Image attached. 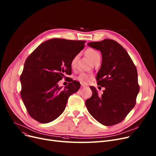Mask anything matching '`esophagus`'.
I'll return each mask as SVG.
<instances>
[{
  "label": "esophagus",
  "mask_w": 156,
  "mask_h": 156,
  "mask_svg": "<svg viewBox=\"0 0 156 156\" xmlns=\"http://www.w3.org/2000/svg\"><path fill=\"white\" fill-rule=\"evenodd\" d=\"M87 86H85V85H83V84H81V88H85V87H86Z\"/></svg>",
  "instance_id": "1"
}]
</instances>
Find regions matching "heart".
I'll list each match as a JSON object with an SVG mask.
<instances>
[{
	"label": "heart",
	"mask_w": 156,
	"mask_h": 156,
	"mask_svg": "<svg viewBox=\"0 0 156 156\" xmlns=\"http://www.w3.org/2000/svg\"><path fill=\"white\" fill-rule=\"evenodd\" d=\"M86 54H87V55L88 58L90 59L92 62H94L95 59H97L98 58H100V54L97 51H95V49H94V48L88 49V50L86 52ZM77 58H78V55H76L73 59V60L71 61L72 67H73L75 65ZM77 80L78 81H80L81 83L87 84V83H89L90 81V80H92V76L87 75V74L81 73L77 77Z\"/></svg>",
	"instance_id": "heart-1"
}]
</instances>
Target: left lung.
I'll return each instance as SVG.
<instances>
[{
  "label": "left lung",
  "mask_w": 156,
  "mask_h": 156,
  "mask_svg": "<svg viewBox=\"0 0 156 156\" xmlns=\"http://www.w3.org/2000/svg\"><path fill=\"white\" fill-rule=\"evenodd\" d=\"M87 45L102 54L96 80L104 87L100 97L91 86L92 95L85 102L89 113L104 126L119 123L132 111L140 90L135 66L125 49L116 41L104 39Z\"/></svg>",
  "instance_id": "obj_1"
}]
</instances>
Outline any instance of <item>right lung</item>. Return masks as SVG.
I'll list each match as a JSON object with an SVG mask.
<instances>
[{
	"label": "right lung",
	"mask_w": 156,
	"mask_h": 156,
	"mask_svg": "<svg viewBox=\"0 0 156 156\" xmlns=\"http://www.w3.org/2000/svg\"><path fill=\"white\" fill-rule=\"evenodd\" d=\"M85 42L51 39L28 56L20 76L21 97L33 119L42 123L55 120L64 111L69 97L80 89V83L71 78L63 89L57 83L71 75V61Z\"/></svg>",
	"instance_id": "right-lung-1"
}]
</instances>
